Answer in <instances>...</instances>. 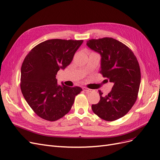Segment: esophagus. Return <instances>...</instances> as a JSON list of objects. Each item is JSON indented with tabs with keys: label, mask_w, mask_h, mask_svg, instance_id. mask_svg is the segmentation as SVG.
I'll list each match as a JSON object with an SVG mask.
<instances>
[{
	"label": "esophagus",
	"mask_w": 160,
	"mask_h": 160,
	"mask_svg": "<svg viewBox=\"0 0 160 160\" xmlns=\"http://www.w3.org/2000/svg\"><path fill=\"white\" fill-rule=\"evenodd\" d=\"M83 90L86 92H93V90L90 89L88 88H86V87H83Z\"/></svg>",
	"instance_id": "1"
}]
</instances>
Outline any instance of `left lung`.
Returning a JSON list of instances; mask_svg holds the SVG:
<instances>
[{"label": "left lung", "mask_w": 160, "mask_h": 160, "mask_svg": "<svg viewBox=\"0 0 160 160\" xmlns=\"http://www.w3.org/2000/svg\"><path fill=\"white\" fill-rule=\"evenodd\" d=\"M92 50L100 54L104 78L113 82L111 92L92 105V110L101 119L112 122L124 116L138 98L141 81L140 68L132 50L114 38L105 37L87 40Z\"/></svg>", "instance_id": "1"}]
</instances>
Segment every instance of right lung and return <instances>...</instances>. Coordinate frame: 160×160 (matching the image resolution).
I'll return each mask as SVG.
<instances>
[{
  "label": "right lung",
  "instance_id": "obj_1",
  "mask_svg": "<svg viewBox=\"0 0 160 160\" xmlns=\"http://www.w3.org/2000/svg\"><path fill=\"white\" fill-rule=\"evenodd\" d=\"M83 40L52 39L37 45L26 56L21 67L20 89L34 112L42 119L54 122L68 114L78 86H60L56 75L72 62Z\"/></svg>",
  "mask_w": 160,
  "mask_h": 160
}]
</instances>
